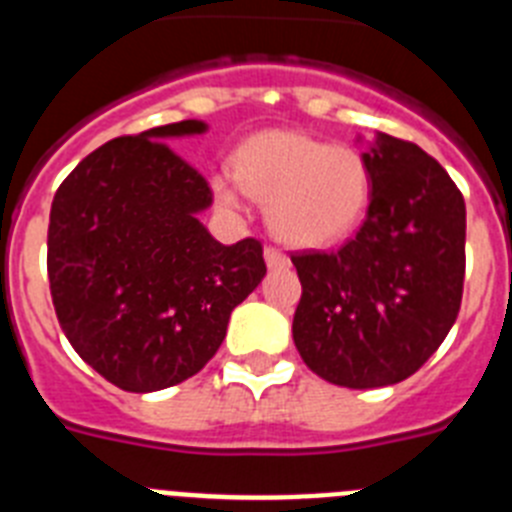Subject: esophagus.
Listing matches in <instances>:
<instances>
[{
    "instance_id": "34e87169",
    "label": "esophagus",
    "mask_w": 512,
    "mask_h": 512,
    "mask_svg": "<svg viewBox=\"0 0 512 512\" xmlns=\"http://www.w3.org/2000/svg\"><path fill=\"white\" fill-rule=\"evenodd\" d=\"M264 259H266V266H269V269H287L289 266L287 253H282L279 248H274V246H266Z\"/></svg>"
}]
</instances>
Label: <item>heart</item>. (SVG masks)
<instances>
[{
    "mask_svg": "<svg viewBox=\"0 0 512 512\" xmlns=\"http://www.w3.org/2000/svg\"><path fill=\"white\" fill-rule=\"evenodd\" d=\"M225 207L246 192L266 202L277 238L297 248H323L346 238L372 200V169L351 148H333L295 130H261L235 148L233 171L212 176Z\"/></svg>",
    "mask_w": 512,
    "mask_h": 512,
    "instance_id": "1",
    "label": "heart"
}]
</instances>
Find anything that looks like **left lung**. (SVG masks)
I'll list each match as a JSON object with an SVG mask.
<instances>
[{
  "label": "left lung",
  "instance_id": "1",
  "mask_svg": "<svg viewBox=\"0 0 512 512\" xmlns=\"http://www.w3.org/2000/svg\"><path fill=\"white\" fill-rule=\"evenodd\" d=\"M361 156L372 200L356 238L292 256L297 351L348 390L397 384L431 359L459 315L467 238L464 197L436 158L387 133Z\"/></svg>",
  "mask_w": 512,
  "mask_h": 512
}]
</instances>
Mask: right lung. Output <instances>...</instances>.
I'll use <instances>...</instances> for the list:
<instances>
[{
	"instance_id": "obj_1",
	"label": "right lung",
	"mask_w": 512,
	"mask_h": 512,
	"mask_svg": "<svg viewBox=\"0 0 512 512\" xmlns=\"http://www.w3.org/2000/svg\"><path fill=\"white\" fill-rule=\"evenodd\" d=\"M205 130L182 120L110 140L53 197L58 323L76 354L125 392L166 390L200 372L233 307L266 274L256 238L223 246L200 223L212 192L169 140Z\"/></svg>"
}]
</instances>
